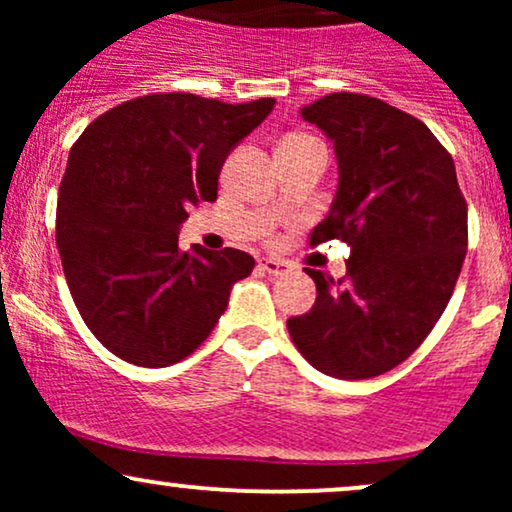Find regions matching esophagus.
<instances>
[{
  "label": "esophagus",
  "mask_w": 512,
  "mask_h": 512,
  "mask_svg": "<svg viewBox=\"0 0 512 512\" xmlns=\"http://www.w3.org/2000/svg\"><path fill=\"white\" fill-rule=\"evenodd\" d=\"M260 269L269 276H281L289 272V262L276 260V257H264V260H260Z\"/></svg>",
  "instance_id": "1"
}]
</instances>
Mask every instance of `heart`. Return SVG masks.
<instances>
[{
	"instance_id": "heart-1",
	"label": "heart",
	"mask_w": 512,
	"mask_h": 512,
	"mask_svg": "<svg viewBox=\"0 0 512 512\" xmlns=\"http://www.w3.org/2000/svg\"><path fill=\"white\" fill-rule=\"evenodd\" d=\"M284 142H310V137H305V134H289Z\"/></svg>"
}]
</instances>
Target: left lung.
<instances>
[{
  "label": "left lung",
  "mask_w": 512,
  "mask_h": 512,
  "mask_svg": "<svg viewBox=\"0 0 512 512\" xmlns=\"http://www.w3.org/2000/svg\"><path fill=\"white\" fill-rule=\"evenodd\" d=\"M337 158V192L310 243L351 245L346 276L315 281L286 322L310 366L342 380L383 375L419 349L448 308L467 252V202L452 156L424 122L361 93L303 105Z\"/></svg>",
  "instance_id": "1"
}]
</instances>
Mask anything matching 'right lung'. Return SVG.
I'll return each instance as SVG.
<instances>
[{
	"label": "right lung",
	"instance_id": "obj_1",
	"mask_svg": "<svg viewBox=\"0 0 512 512\" xmlns=\"http://www.w3.org/2000/svg\"><path fill=\"white\" fill-rule=\"evenodd\" d=\"M274 103L158 93L108 110L76 139L57 250L88 330L122 361L163 368L190 356L255 267L243 250H180L178 233L192 204L214 202L223 161Z\"/></svg>",
	"mask_w": 512,
	"mask_h": 512
}]
</instances>
